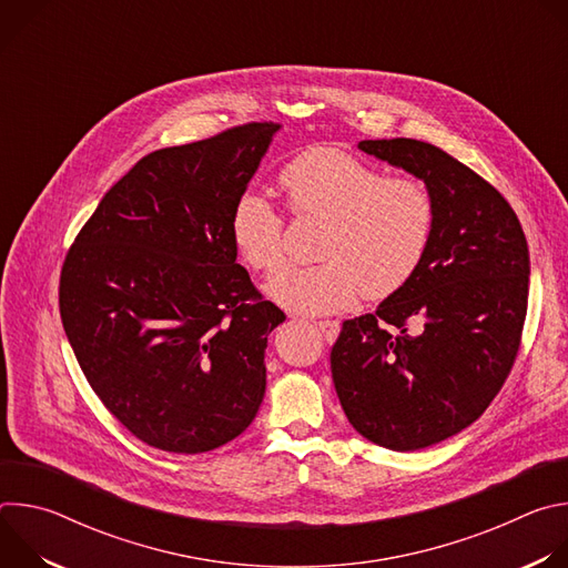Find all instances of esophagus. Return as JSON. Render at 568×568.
<instances>
[{
	"mask_svg": "<svg viewBox=\"0 0 568 568\" xmlns=\"http://www.w3.org/2000/svg\"><path fill=\"white\" fill-rule=\"evenodd\" d=\"M316 328L321 331L323 339H326L328 344H333V342L339 337V331H342L339 321H318V323H316Z\"/></svg>",
	"mask_w": 568,
	"mask_h": 568,
	"instance_id": "34e87169",
	"label": "esophagus"
}]
</instances>
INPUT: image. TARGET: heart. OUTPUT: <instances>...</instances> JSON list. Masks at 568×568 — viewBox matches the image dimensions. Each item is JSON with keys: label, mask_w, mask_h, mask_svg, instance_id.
I'll use <instances>...</instances> for the list:
<instances>
[{"label": "heart", "mask_w": 568, "mask_h": 568, "mask_svg": "<svg viewBox=\"0 0 568 568\" xmlns=\"http://www.w3.org/2000/svg\"><path fill=\"white\" fill-rule=\"evenodd\" d=\"M296 215L321 217L316 258L285 267L265 296L298 316L342 312L359 301L384 298L418 270L434 229V202L412 178H382L357 156L312 148L278 175ZM233 250L250 270L270 274L283 261V220L258 193H242L229 217Z\"/></svg>", "instance_id": "1"}]
</instances>
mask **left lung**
Returning a JSON list of instances; mask_svg holds the SVG:
<instances>
[{
    "mask_svg": "<svg viewBox=\"0 0 568 568\" xmlns=\"http://www.w3.org/2000/svg\"><path fill=\"white\" fill-rule=\"evenodd\" d=\"M357 148L425 182L434 229L407 285L375 314L344 321L333 382L355 432L416 452L469 427L504 386L526 318L528 242L504 195L440 148L416 139Z\"/></svg>",
    "mask_w": 568,
    "mask_h": 568,
    "instance_id": "8db88e82",
    "label": "left lung"
}]
</instances>
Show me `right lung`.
Listing matches in <instances>:
<instances>
[{"mask_svg":"<svg viewBox=\"0 0 568 568\" xmlns=\"http://www.w3.org/2000/svg\"><path fill=\"white\" fill-rule=\"evenodd\" d=\"M281 123L150 152L101 200L60 276L73 355L139 440L202 454L245 432L285 314L256 292L229 235Z\"/></svg>","mask_w":568,"mask_h":568,"instance_id":"right-lung-1","label":"right lung"}]
</instances>
